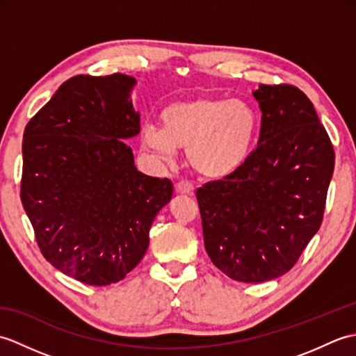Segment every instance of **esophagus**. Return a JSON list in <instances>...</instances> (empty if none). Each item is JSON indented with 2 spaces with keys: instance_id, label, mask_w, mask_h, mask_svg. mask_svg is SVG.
Returning <instances> with one entry per match:
<instances>
[{
  "instance_id": "obj_1",
  "label": "esophagus",
  "mask_w": 356,
  "mask_h": 356,
  "mask_svg": "<svg viewBox=\"0 0 356 356\" xmlns=\"http://www.w3.org/2000/svg\"><path fill=\"white\" fill-rule=\"evenodd\" d=\"M176 193L177 194H182V195H193L194 194V188L191 184H186V182H179L176 185Z\"/></svg>"
}]
</instances>
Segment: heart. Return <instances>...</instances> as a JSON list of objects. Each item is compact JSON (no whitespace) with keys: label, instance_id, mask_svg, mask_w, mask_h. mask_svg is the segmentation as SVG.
<instances>
[{"label":"heart","instance_id":"heart-1","mask_svg":"<svg viewBox=\"0 0 356 356\" xmlns=\"http://www.w3.org/2000/svg\"><path fill=\"white\" fill-rule=\"evenodd\" d=\"M163 125L143 120L140 147L157 165L177 162L186 147L193 168L208 179H225L248 161L259 131V116L248 102L228 97L176 101L162 111Z\"/></svg>","mask_w":356,"mask_h":356}]
</instances>
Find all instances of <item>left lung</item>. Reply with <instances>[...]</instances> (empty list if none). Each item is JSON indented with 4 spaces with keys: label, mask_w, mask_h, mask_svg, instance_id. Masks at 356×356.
<instances>
[{
    "label": "left lung",
    "mask_w": 356,
    "mask_h": 356,
    "mask_svg": "<svg viewBox=\"0 0 356 356\" xmlns=\"http://www.w3.org/2000/svg\"><path fill=\"white\" fill-rule=\"evenodd\" d=\"M259 147L225 180L197 190L211 261L241 283L284 275L318 232L335 153L314 104L292 86L252 92Z\"/></svg>",
    "instance_id": "1"
}]
</instances>
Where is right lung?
<instances>
[{"label": "right lung", "instance_id": "obj_1", "mask_svg": "<svg viewBox=\"0 0 356 356\" xmlns=\"http://www.w3.org/2000/svg\"><path fill=\"white\" fill-rule=\"evenodd\" d=\"M136 79L79 74L30 119L22 139L21 200L45 260L92 286L125 278L172 197L168 179L138 171L124 140L140 131Z\"/></svg>", "mask_w": 356, "mask_h": 356}]
</instances>
